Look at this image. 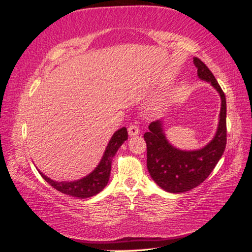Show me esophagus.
<instances>
[{"instance_id": "esophagus-1", "label": "esophagus", "mask_w": 252, "mask_h": 252, "mask_svg": "<svg viewBox=\"0 0 252 252\" xmlns=\"http://www.w3.org/2000/svg\"><path fill=\"white\" fill-rule=\"evenodd\" d=\"M140 133V129L139 126H136L134 124H131L130 126L128 127V134L130 136H134V135H138Z\"/></svg>"}]
</instances>
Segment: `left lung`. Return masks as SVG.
<instances>
[{"mask_svg": "<svg viewBox=\"0 0 252 252\" xmlns=\"http://www.w3.org/2000/svg\"><path fill=\"white\" fill-rule=\"evenodd\" d=\"M201 80L209 82L220 95L219 127L215 138L199 150L184 151L167 141L162 121H155L144 133L147 145V168L157 184L171 193H182L199 186L222 158L227 142L226 97L215 75L199 58H193Z\"/></svg>", "mask_w": 252, "mask_h": 252, "instance_id": "1", "label": "left lung"}]
</instances>
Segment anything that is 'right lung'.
<instances>
[{"label": "right lung", "mask_w": 252, "mask_h": 252, "mask_svg": "<svg viewBox=\"0 0 252 252\" xmlns=\"http://www.w3.org/2000/svg\"><path fill=\"white\" fill-rule=\"evenodd\" d=\"M128 139V132L126 127L119 129L114 132L112 138L110 139L107 147L104 152V156L101 159L100 164L96 168L89 173L87 177L74 182H56L49 179L46 175L43 174L40 170L42 178L46 181L50 186H52L58 191L67 195H72L80 199H86V197L94 196L97 194L105 188L109 181V175L111 170L112 158L117 154L118 149L121 147Z\"/></svg>", "instance_id": "add662e5"}]
</instances>
